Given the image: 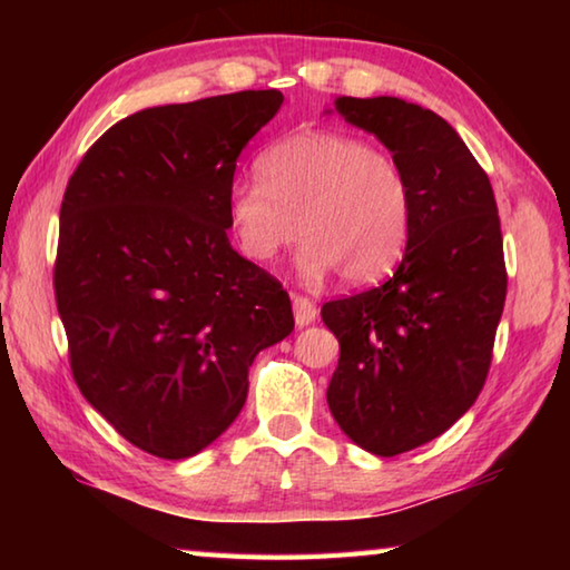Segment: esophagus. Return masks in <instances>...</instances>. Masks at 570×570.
I'll list each match as a JSON object with an SVG mask.
<instances>
[{
    "label": "esophagus",
    "mask_w": 570,
    "mask_h": 570,
    "mask_svg": "<svg viewBox=\"0 0 570 570\" xmlns=\"http://www.w3.org/2000/svg\"><path fill=\"white\" fill-rule=\"evenodd\" d=\"M292 304H294L296 326H306L316 320V306L312 298H306L302 294H292Z\"/></svg>",
    "instance_id": "1"
}]
</instances>
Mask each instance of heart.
<instances>
[{"label":"heart","mask_w":570,"mask_h":570,"mask_svg":"<svg viewBox=\"0 0 570 570\" xmlns=\"http://www.w3.org/2000/svg\"><path fill=\"white\" fill-rule=\"evenodd\" d=\"M412 190L400 160L344 132H298L266 148L258 180L228 193V218L250 262L276 258L304 238L302 272L332 268L362 286L387 276L410 236Z\"/></svg>","instance_id":"obj_1"}]
</instances>
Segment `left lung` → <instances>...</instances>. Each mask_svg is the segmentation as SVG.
I'll return each instance as SVG.
<instances>
[{
  "label": "left lung",
  "mask_w": 570,
  "mask_h": 570,
  "mask_svg": "<svg viewBox=\"0 0 570 570\" xmlns=\"http://www.w3.org/2000/svg\"><path fill=\"white\" fill-rule=\"evenodd\" d=\"M336 110L377 135L412 190L397 272L322 306L340 340L334 420L392 458L452 428L488 380L508 292L503 234L488 173L438 112L400 98H340Z\"/></svg>",
  "instance_id": "left-lung-1"
}]
</instances>
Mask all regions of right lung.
I'll list each match as a JSON object with an SVG mask.
<instances>
[{"label":"right lung","instance_id":"add662e5","mask_svg":"<svg viewBox=\"0 0 570 570\" xmlns=\"http://www.w3.org/2000/svg\"><path fill=\"white\" fill-rule=\"evenodd\" d=\"M284 95L148 108L105 130L67 180L55 302L77 387L163 460L238 417L254 356L294 330L284 286L230 248L236 158Z\"/></svg>","mask_w":570,"mask_h":570}]
</instances>
